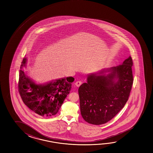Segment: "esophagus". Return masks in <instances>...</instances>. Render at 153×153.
<instances>
[{"label":"esophagus","mask_w":153,"mask_h":153,"mask_svg":"<svg viewBox=\"0 0 153 153\" xmlns=\"http://www.w3.org/2000/svg\"><path fill=\"white\" fill-rule=\"evenodd\" d=\"M76 86L79 87L82 84V82L81 81H77L75 83Z\"/></svg>","instance_id":"obj_1"}]
</instances>
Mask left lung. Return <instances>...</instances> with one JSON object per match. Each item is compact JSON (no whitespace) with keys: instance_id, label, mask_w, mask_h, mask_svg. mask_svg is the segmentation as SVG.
Segmentation results:
<instances>
[{"instance_id":"8db88e82","label":"left lung","mask_w":153,"mask_h":153,"mask_svg":"<svg viewBox=\"0 0 153 153\" xmlns=\"http://www.w3.org/2000/svg\"><path fill=\"white\" fill-rule=\"evenodd\" d=\"M131 56L122 65L88 75L87 82L79 88L81 114L86 122L95 125L112 119L125 105L133 83ZM110 71L106 75L105 73ZM118 78L115 82L114 80Z\"/></svg>"}]
</instances>
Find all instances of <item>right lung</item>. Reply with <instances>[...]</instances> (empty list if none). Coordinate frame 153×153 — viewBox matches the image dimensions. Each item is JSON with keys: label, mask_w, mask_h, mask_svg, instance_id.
Segmentation results:
<instances>
[{"label": "right lung", "mask_w": 153, "mask_h": 153, "mask_svg": "<svg viewBox=\"0 0 153 153\" xmlns=\"http://www.w3.org/2000/svg\"><path fill=\"white\" fill-rule=\"evenodd\" d=\"M26 64V58H25L22 62L18 81V91L23 102L42 117L56 115L70 93L74 79L67 77L46 85H36L27 77L22 70Z\"/></svg>", "instance_id": "obj_1"}]
</instances>
